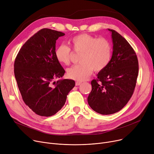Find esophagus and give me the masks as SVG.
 Masks as SVG:
<instances>
[{"mask_svg": "<svg viewBox=\"0 0 154 154\" xmlns=\"http://www.w3.org/2000/svg\"><path fill=\"white\" fill-rule=\"evenodd\" d=\"M81 84H82V82H76V83H75L76 86H79V85H80Z\"/></svg>", "mask_w": 154, "mask_h": 154, "instance_id": "obj_1", "label": "esophagus"}]
</instances>
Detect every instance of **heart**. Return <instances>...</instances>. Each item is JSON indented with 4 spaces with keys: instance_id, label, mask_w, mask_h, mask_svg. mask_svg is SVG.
Returning <instances> with one entry per match:
<instances>
[{
    "instance_id": "obj_1",
    "label": "heart",
    "mask_w": 154,
    "mask_h": 154,
    "mask_svg": "<svg viewBox=\"0 0 154 154\" xmlns=\"http://www.w3.org/2000/svg\"><path fill=\"white\" fill-rule=\"evenodd\" d=\"M73 49L81 53L79 63L67 69L69 78L84 81L88 78L93 70H103L111 60L112 48L111 43L105 38H97L88 34H80L69 41ZM72 52L68 46L62 44L55 50V56L60 63L68 65L71 62Z\"/></svg>"
}]
</instances>
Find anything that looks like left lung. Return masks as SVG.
<instances>
[{"instance_id":"left-lung-1","label":"left lung","mask_w":154,"mask_h":154,"mask_svg":"<svg viewBox=\"0 0 154 154\" xmlns=\"http://www.w3.org/2000/svg\"><path fill=\"white\" fill-rule=\"evenodd\" d=\"M113 54L107 66L91 84L90 106L101 115H111L125 106L134 93L138 74L136 53L128 41L113 29Z\"/></svg>"}]
</instances>
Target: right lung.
<instances>
[{
    "label": "right lung",
    "instance_id": "1",
    "mask_svg": "<svg viewBox=\"0 0 154 154\" xmlns=\"http://www.w3.org/2000/svg\"><path fill=\"white\" fill-rule=\"evenodd\" d=\"M64 33L44 28L22 46L14 62V75L23 101L38 115L50 116L64 105L74 80L64 79L65 71L55 56L56 40Z\"/></svg>",
    "mask_w": 154,
    "mask_h": 154
}]
</instances>
